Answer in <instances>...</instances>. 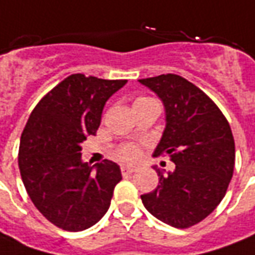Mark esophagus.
Segmentation results:
<instances>
[{
  "mask_svg": "<svg viewBox=\"0 0 255 255\" xmlns=\"http://www.w3.org/2000/svg\"><path fill=\"white\" fill-rule=\"evenodd\" d=\"M135 171H136V168H135V167H131V165H123L122 167V172L124 175H126V174H132Z\"/></svg>",
  "mask_w": 255,
  "mask_h": 255,
  "instance_id": "esophagus-1",
  "label": "esophagus"
}]
</instances>
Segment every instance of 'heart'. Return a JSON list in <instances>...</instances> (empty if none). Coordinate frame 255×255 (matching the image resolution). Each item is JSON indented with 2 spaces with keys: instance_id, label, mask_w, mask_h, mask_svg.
<instances>
[{
  "instance_id": "heart-1",
  "label": "heart",
  "mask_w": 255,
  "mask_h": 255,
  "mask_svg": "<svg viewBox=\"0 0 255 255\" xmlns=\"http://www.w3.org/2000/svg\"><path fill=\"white\" fill-rule=\"evenodd\" d=\"M147 99H152V98L139 97L135 99V102L133 103L142 102V101H147ZM116 157L120 158L122 161H126V163H133V161H136V160L140 157L139 146L133 145V143H126V145H122L119 149H117V150H116Z\"/></svg>"
}]
</instances>
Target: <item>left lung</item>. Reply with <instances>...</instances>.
<instances>
[{"label":"left lung","mask_w":255,"mask_h":255,"mask_svg":"<svg viewBox=\"0 0 255 255\" xmlns=\"http://www.w3.org/2000/svg\"><path fill=\"white\" fill-rule=\"evenodd\" d=\"M163 101L165 129L154 156L168 154L175 164L158 175L156 189L140 196L157 220L185 229L214 211L227 193L235 167V140L220 108L186 78L161 74L142 78Z\"/></svg>","instance_id":"left-lung-1"}]
</instances>
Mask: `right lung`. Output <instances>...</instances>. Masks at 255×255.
Instances as JSON below:
<instances>
[{
  "mask_svg": "<svg viewBox=\"0 0 255 255\" xmlns=\"http://www.w3.org/2000/svg\"><path fill=\"white\" fill-rule=\"evenodd\" d=\"M127 80L72 74L37 103L23 129L19 170L28 197L55 227L80 232L106 214L122 181L110 161L90 167L81 161V143L95 135L106 101Z\"/></svg>",
  "mask_w": 255,
  "mask_h": 255,
  "instance_id": "1",
  "label": "right lung"
}]
</instances>
